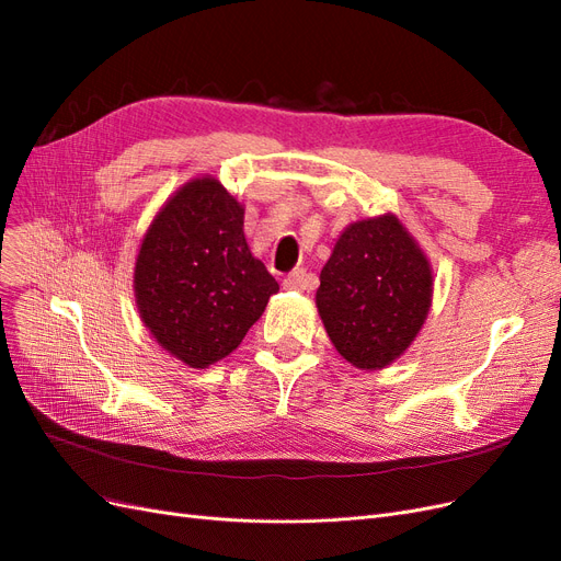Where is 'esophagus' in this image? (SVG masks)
Returning a JSON list of instances; mask_svg holds the SVG:
<instances>
[{
	"mask_svg": "<svg viewBox=\"0 0 561 561\" xmlns=\"http://www.w3.org/2000/svg\"><path fill=\"white\" fill-rule=\"evenodd\" d=\"M283 287L285 290H307V287H311V276L304 268H295L293 274L283 278Z\"/></svg>",
	"mask_w": 561,
	"mask_h": 561,
	"instance_id": "obj_1",
	"label": "esophagus"
}]
</instances>
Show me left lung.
Listing matches in <instances>:
<instances>
[{"instance_id":"8db88e82","label":"left lung","mask_w":561,"mask_h":561,"mask_svg":"<svg viewBox=\"0 0 561 561\" xmlns=\"http://www.w3.org/2000/svg\"><path fill=\"white\" fill-rule=\"evenodd\" d=\"M431 299V264L396 215L348 225L316 293L334 348L360 369L400 358L423 328Z\"/></svg>"}]
</instances>
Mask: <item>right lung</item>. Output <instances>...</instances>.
<instances>
[{"label":"right lung","mask_w":561,"mask_h":561,"mask_svg":"<svg viewBox=\"0 0 561 561\" xmlns=\"http://www.w3.org/2000/svg\"><path fill=\"white\" fill-rule=\"evenodd\" d=\"M243 206L215 178H196L165 201L135 260V301L161 348L208 367L239 348L276 278L252 257Z\"/></svg>","instance_id":"add662e5"}]
</instances>
